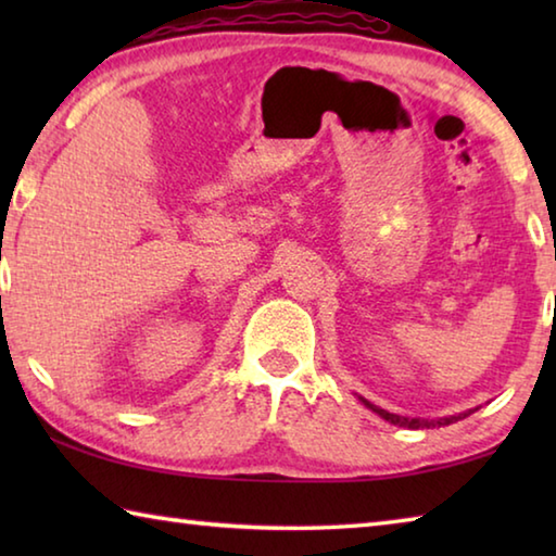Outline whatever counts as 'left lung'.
Wrapping results in <instances>:
<instances>
[{"label": "left lung", "mask_w": 556, "mask_h": 556, "mask_svg": "<svg viewBox=\"0 0 556 556\" xmlns=\"http://www.w3.org/2000/svg\"><path fill=\"white\" fill-rule=\"evenodd\" d=\"M554 301H556V296H554ZM357 400H361L365 407L368 409H372L375 414H378V417H382L384 421H390V425H397V427H407V429H419V427H446V425H454V421H458V419H464V417H468L470 412L473 409H468V412H464V414H454V417H441V419H419V417H400V414H392V412H388V409H382V407H375L372 402H368L365 397H361V394H357Z\"/></svg>", "instance_id": "1"}]
</instances>
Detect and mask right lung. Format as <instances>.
I'll use <instances>...</instances> for the list:
<instances>
[{"mask_svg":"<svg viewBox=\"0 0 556 556\" xmlns=\"http://www.w3.org/2000/svg\"><path fill=\"white\" fill-rule=\"evenodd\" d=\"M0 299H2V296H0Z\"/></svg>","mask_w":556,"mask_h":556,"instance_id":"add662e5","label":"right lung"}]
</instances>
